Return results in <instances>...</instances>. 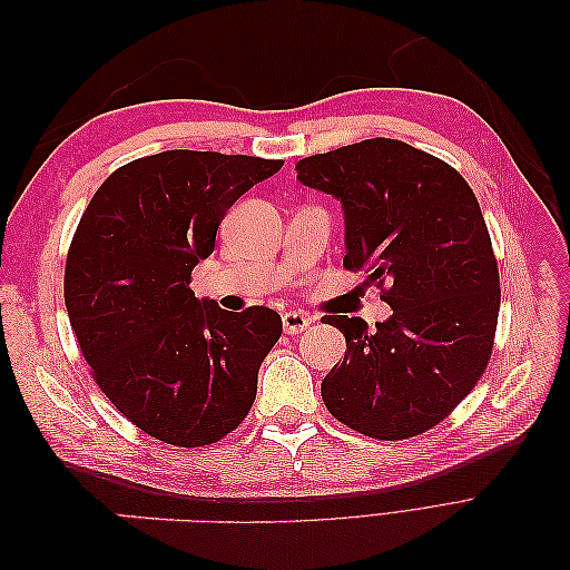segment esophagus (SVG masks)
I'll return each mask as SVG.
<instances>
[{"instance_id":"esophagus-1","label":"esophagus","mask_w":570,"mask_h":570,"mask_svg":"<svg viewBox=\"0 0 570 570\" xmlns=\"http://www.w3.org/2000/svg\"><path fill=\"white\" fill-rule=\"evenodd\" d=\"M308 325H312V316L304 312H285L283 314V327L287 335H299L306 331Z\"/></svg>"}]
</instances>
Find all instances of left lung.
I'll list each match as a JSON object with an SVG mask.
<instances>
[{
    "instance_id": "1",
    "label": "left lung",
    "mask_w": 570,
    "mask_h": 570,
    "mask_svg": "<svg viewBox=\"0 0 570 570\" xmlns=\"http://www.w3.org/2000/svg\"><path fill=\"white\" fill-rule=\"evenodd\" d=\"M297 180L344 212V266L383 287L392 316H323L347 340L321 394L337 421L377 440L438 425L485 371L499 271L480 204L456 170L375 137L297 161Z\"/></svg>"
}]
</instances>
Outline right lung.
I'll use <instances>...</instances> for the list:
<instances>
[{
    "instance_id": "obj_1",
    "label": "right lung",
    "mask_w": 570,
    "mask_h": 570,
    "mask_svg": "<svg viewBox=\"0 0 570 570\" xmlns=\"http://www.w3.org/2000/svg\"><path fill=\"white\" fill-rule=\"evenodd\" d=\"M281 168L245 154L159 151L114 170L78 223L68 318L101 392L151 438L212 444L254 404L283 321L266 306L230 314L199 299L189 275L230 206Z\"/></svg>"
}]
</instances>
